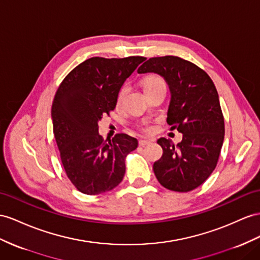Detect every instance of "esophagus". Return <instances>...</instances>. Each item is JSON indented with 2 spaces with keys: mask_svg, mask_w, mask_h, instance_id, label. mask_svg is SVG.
Masks as SVG:
<instances>
[{
  "mask_svg": "<svg viewBox=\"0 0 260 260\" xmlns=\"http://www.w3.org/2000/svg\"><path fill=\"white\" fill-rule=\"evenodd\" d=\"M138 143H139V146H142V147H145V146L151 144L150 141H146V139H139Z\"/></svg>",
  "mask_w": 260,
  "mask_h": 260,
  "instance_id": "34e87169",
  "label": "esophagus"
}]
</instances>
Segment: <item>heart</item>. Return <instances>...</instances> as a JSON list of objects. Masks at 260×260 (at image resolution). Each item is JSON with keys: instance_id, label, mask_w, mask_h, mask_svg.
Masks as SVG:
<instances>
[{"instance_id": "b5f03b06", "label": "heart", "mask_w": 260, "mask_h": 260, "mask_svg": "<svg viewBox=\"0 0 260 260\" xmlns=\"http://www.w3.org/2000/svg\"><path fill=\"white\" fill-rule=\"evenodd\" d=\"M159 85H165V82H164V80L158 76H149L147 78H145L143 81V86H144L145 91L152 89V88H156V86H159ZM125 91H126V86H123L122 90L119 91L118 100H121L124 96Z\"/></svg>"}]
</instances>
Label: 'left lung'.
Here are the masks:
<instances>
[{
    "label": "left lung",
    "mask_w": 260,
    "mask_h": 260,
    "mask_svg": "<svg viewBox=\"0 0 260 260\" xmlns=\"http://www.w3.org/2000/svg\"><path fill=\"white\" fill-rule=\"evenodd\" d=\"M138 73H156L170 91L167 123L182 134L175 145L159 138L162 156L154 172L162 187L188 192L201 185L215 169L224 141V118L214 83L208 73L175 56L150 58Z\"/></svg>",
    "instance_id": "1"
}]
</instances>
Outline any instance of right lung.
Here are the masks:
<instances>
[{
    "mask_svg": "<svg viewBox=\"0 0 260 260\" xmlns=\"http://www.w3.org/2000/svg\"><path fill=\"white\" fill-rule=\"evenodd\" d=\"M144 57H93L77 66L59 86L51 119L66 174L84 194L108 192L122 182L125 157L137 139L117 134L104 142L99 121L115 109L122 85Z\"/></svg>",
    "mask_w": 260,
    "mask_h": 260,
    "instance_id": "add662e5",
    "label": "right lung"
}]
</instances>
